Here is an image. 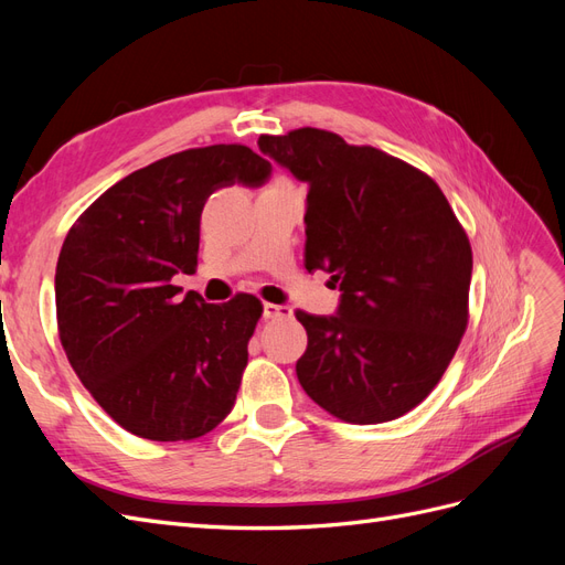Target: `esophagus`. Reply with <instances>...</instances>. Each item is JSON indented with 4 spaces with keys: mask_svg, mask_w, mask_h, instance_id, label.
Masks as SVG:
<instances>
[{
    "mask_svg": "<svg viewBox=\"0 0 565 565\" xmlns=\"http://www.w3.org/2000/svg\"><path fill=\"white\" fill-rule=\"evenodd\" d=\"M264 318L266 320H278V318H292V309L282 303H264Z\"/></svg>",
    "mask_w": 565,
    "mask_h": 565,
    "instance_id": "esophagus-1",
    "label": "esophagus"
}]
</instances>
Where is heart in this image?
<instances>
[{"label":"heart","instance_id":"heart-1","mask_svg":"<svg viewBox=\"0 0 565 565\" xmlns=\"http://www.w3.org/2000/svg\"><path fill=\"white\" fill-rule=\"evenodd\" d=\"M276 183H289V181H287V179H278Z\"/></svg>","mask_w":565,"mask_h":565}]
</instances>
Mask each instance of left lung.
Listing matches in <instances>:
<instances>
[{
	"label": "left lung",
	"instance_id": "obj_1",
	"mask_svg": "<svg viewBox=\"0 0 565 565\" xmlns=\"http://www.w3.org/2000/svg\"><path fill=\"white\" fill-rule=\"evenodd\" d=\"M306 181V270L339 285L337 316L297 311L309 347L303 391L341 422L380 424L417 407L448 370L469 322L471 245L422 169L339 134L259 136Z\"/></svg>",
	"mask_w": 565,
	"mask_h": 565
}]
</instances>
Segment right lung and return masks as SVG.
<instances>
[{"label":"right lung","instance_id":"add662e5","mask_svg":"<svg viewBox=\"0 0 565 565\" xmlns=\"http://www.w3.org/2000/svg\"><path fill=\"white\" fill-rule=\"evenodd\" d=\"M247 146L188 148L136 169L67 231L56 266L63 351L94 401L148 440H193L233 409L264 306L254 295L179 297L195 273L200 214L216 188L262 185Z\"/></svg>","mask_w":565,"mask_h":565}]
</instances>
